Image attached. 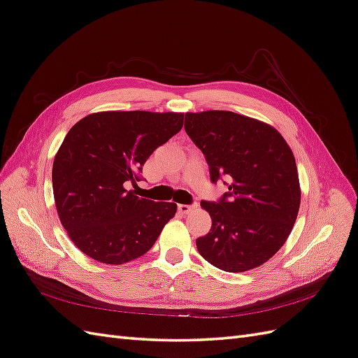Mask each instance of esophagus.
Instances as JSON below:
<instances>
[{"mask_svg": "<svg viewBox=\"0 0 358 358\" xmlns=\"http://www.w3.org/2000/svg\"><path fill=\"white\" fill-rule=\"evenodd\" d=\"M196 208H197V203H194V204H179V206H178L179 212L183 213V215H187V213L192 212Z\"/></svg>", "mask_w": 358, "mask_h": 358, "instance_id": "34e87169", "label": "esophagus"}]
</instances>
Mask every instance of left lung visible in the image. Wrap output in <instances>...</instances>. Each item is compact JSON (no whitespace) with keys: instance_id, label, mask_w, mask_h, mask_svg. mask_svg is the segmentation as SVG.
Here are the masks:
<instances>
[{"instance_id":"8db88e82","label":"left lung","mask_w":358,"mask_h":358,"mask_svg":"<svg viewBox=\"0 0 358 358\" xmlns=\"http://www.w3.org/2000/svg\"><path fill=\"white\" fill-rule=\"evenodd\" d=\"M185 131L208 161L210 180L229 179L218 201H201L210 231L200 255L224 272L262 266L285 243L300 208L294 155L273 127L227 110L185 113Z\"/></svg>"}]
</instances>
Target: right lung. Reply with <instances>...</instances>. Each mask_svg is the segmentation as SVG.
I'll list each match as a JSON object with an SVG mask.
<instances>
[{
  "instance_id": "obj_1",
  "label": "right lung",
  "mask_w": 358,
  "mask_h": 358,
  "mask_svg": "<svg viewBox=\"0 0 358 358\" xmlns=\"http://www.w3.org/2000/svg\"><path fill=\"white\" fill-rule=\"evenodd\" d=\"M183 113L100 112L71 127L53 159L58 216L83 254L104 264L142 257L175 216L176 203L142 199L136 185L146 159L178 134Z\"/></svg>"
}]
</instances>
